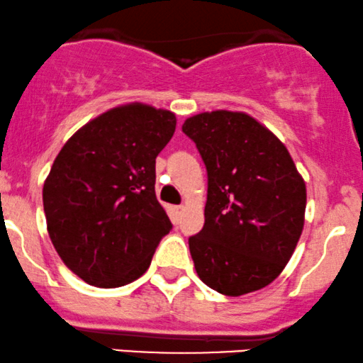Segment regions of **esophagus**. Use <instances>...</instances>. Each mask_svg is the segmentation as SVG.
<instances>
[{
  "label": "esophagus",
  "instance_id": "obj_1",
  "mask_svg": "<svg viewBox=\"0 0 363 363\" xmlns=\"http://www.w3.org/2000/svg\"><path fill=\"white\" fill-rule=\"evenodd\" d=\"M183 212H185V207H183V205H177V207H173V213H174V218H177V220H180Z\"/></svg>",
  "mask_w": 363,
  "mask_h": 363
}]
</instances>
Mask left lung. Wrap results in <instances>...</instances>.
Listing matches in <instances>:
<instances>
[{"mask_svg":"<svg viewBox=\"0 0 363 363\" xmlns=\"http://www.w3.org/2000/svg\"><path fill=\"white\" fill-rule=\"evenodd\" d=\"M183 133L208 177L203 229L189 239L196 274L225 296L271 284L305 225L306 185L286 146L245 113L191 116Z\"/></svg>","mask_w":363,"mask_h":363,"instance_id":"obj_1","label":"left lung"}]
</instances>
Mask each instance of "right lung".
<instances>
[{
	"label": "right lung",
	"mask_w": 363,
	"mask_h": 363,
	"mask_svg": "<svg viewBox=\"0 0 363 363\" xmlns=\"http://www.w3.org/2000/svg\"><path fill=\"white\" fill-rule=\"evenodd\" d=\"M174 128L173 113L133 102L89 121L57 155L43 185L48 235L87 284L138 279L172 230L155 194V164Z\"/></svg>",
	"instance_id": "obj_1"
}]
</instances>
